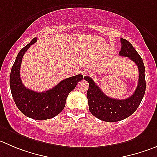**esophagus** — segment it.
Segmentation results:
<instances>
[{
    "label": "esophagus",
    "instance_id": "1",
    "mask_svg": "<svg viewBox=\"0 0 157 157\" xmlns=\"http://www.w3.org/2000/svg\"><path fill=\"white\" fill-rule=\"evenodd\" d=\"M88 74L89 71L87 70H86V69H83V70H81V74L83 75V77H85V76H87Z\"/></svg>",
    "mask_w": 157,
    "mask_h": 157
}]
</instances>
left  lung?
I'll return each instance as SVG.
<instances>
[{"mask_svg": "<svg viewBox=\"0 0 157 157\" xmlns=\"http://www.w3.org/2000/svg\"><path fill=\"white\" fill-rule=\"evenodd\" d=\"M121 43L119 56L128 57L132 60L138 66L140 73L138 85L132 96L121 100L109 98L102 92L92 78L87 76L84 77L89 83L87 97L90 113L100 120L108 122L119 121L132 115L140 106L146 91L145 67L143 59L126 39L121 38Z\"/></svg>", "mask_w": 157, "mask_h": 157, "instance_id": "8db88e82", "label": "left lung"}]
</instances>
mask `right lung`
Instances as JSON below:
<instances>
[{
    "instance_id": "obj_1",
    "label": "right lung",
    "mask_w": 157,
    "mask_h": 157,
    "mask_svg": "<svg viewBox=\"0 0 157 157\" xmlns=\"http://www.w3.org/2000/svg\"><path fill=\"white\" fill-rule=\"evenodd\" d=\"M36 41V38L32 39L17 54L11 68L10 87L16 106L21 112L33 119L45 120L53 118L62 112L68 94L83 77L78 74L69 77L59 82L50 90L44 92L33 91L26 88L20 77L21 60L25 52Z\"/></svg>"
}]
</instances>
